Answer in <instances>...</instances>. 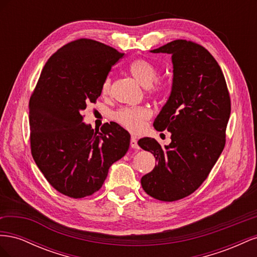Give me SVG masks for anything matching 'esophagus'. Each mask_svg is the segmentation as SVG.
I'll use <instances>...</instances> for the list:
<instances>
[{"label":"esophagus","instance_id":"1","mask_svg":"<svg viewBox=\"0 0 257 257\" xmlns=\"http://www.w3.org/2000/svg\"><path fill=\"white\" fill-rule=\"evenodd\" d=\"M131 147L133 148V149H139V146L137 144V141H136V137L135 136H132L131 137V143H130Z\"/></svg>","mask_w":257,"mask_h":257}]
</instances>
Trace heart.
Wrapping results in <instances>:
<instances>
[{
  "label": "heart",
  "instance_id": "b5f03b06",
  "mask_svg": "<svg viewBox=\"0 0 257 257\" xmlns=\"http://www.w3.org/2000/svg\"><path fill=\"white\" fill-rule=\"evenodd\" d=\"M128 69L134 78L144 87H148L150 93H158L162 90V82L157 79L159 69L151 61L147 59H136L131 62ZM111 91V78L106 77L100 85V93L108 95ZM150 118V111L145 107H122L113 113V119L121 126L131 132H138L142 128L145 120Z\"/></svg>",
  "mask_w": 257,
  "mask_h": 257
}]
</instances>
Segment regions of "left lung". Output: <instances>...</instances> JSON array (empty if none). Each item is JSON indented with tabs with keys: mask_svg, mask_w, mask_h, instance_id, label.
Masks as SVG:
<instances>
[{
	"mask_svg": "<svg viewBox=\"0 0 257 257\" xmlns=\"http://www.w3.org/2000/svg\"><path fill=\"white\" fill-rule=\"evenodd\" d=\"M151 52L172 54V92L153 123L172 133V143L163 148L154 138L139 139V147L157 160L142 185L155 199L175 201L195 192L221 155L230 97L220 65L203 46L177 40Z\"/></svg>",
	"mask_w": 257,
	"mask_h": 257,
	"instance_id": "left-lung-1",
	"label": "left lung"
}]
</instances>
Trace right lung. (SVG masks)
<instances>
[{
    "label": "right lung",
    "mask_w": 257,
    "mask_h": 257,
    "mask_svg": "<svg viewBox=\"0 0 257 257\" xmlns=\"http://www.w3.org/2000/svg\"><path fill=\"white\" fill-rule=\"evenodd\" d=\"M124 53L89 38L54 52L41 73L29 103L31 153L52 188L72 198L97 192L108 169L125 155L130 134L119 124L100 132L82 122L100 85Z\"/></svg>",
    "instance_id": "obj_1"
}]
</instances>
